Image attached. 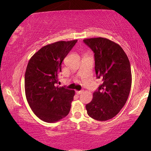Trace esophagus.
Listing matches in <instances>:
<instances>
[{"label":"esophagus","instance_id":"obj_1","mask_svg":"<svg viewBox=\"0 0 151 151\" xmlns=\"http://www.w3.org/2000/svg\"><path fill=\"white\" fill-rule=\"evenodd\" d=\"M82 93H83V91H76V93L77 94H81Z\"/></svg>","mask_w":151,"mask_h":151}]
</instances>
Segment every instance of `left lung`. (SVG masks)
Wrapping results in <instances>:
<instances>
[{"label": "left lung", "instance_id": "8db88e82", "mask_svg": "<svg viewBox=\"0 0 151 151\" xmlns=\"http://www.w3.org/2000/svg\"><path fill=\"white\" fill-rule=\"evenodd\" d=\"M83 41L94 53L96 78L103 81L86 110L91 118L105 121L115 116L127 101L132 84L131 64L121 46L111 40L97 37Z\"/></svg>", "mask_w": 151, "mask_h": 151}]
</instances>
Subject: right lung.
Instances as JSON below:
<instances>
[{
    "label": "right lung",
    "instance_id": "right-lung-1",
    "mask_svg": "<svg viewBox=\"0 0 151 151\" xmlns=\"http://www.w3.org/2000/svg\"><path fill=\"white\" fill-rule=\"evenodd\" d=\"M76 42L58 41L44 46L28 63L24 75L26 98L35 115L43 121L56 122L69 113L75 91L55 84L61 63Z\"/></svg>",
    "mask_w": 151,
    "mask_h": 151
}]
</instances>
